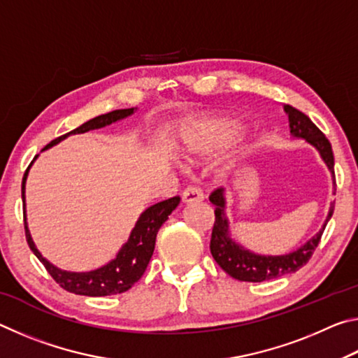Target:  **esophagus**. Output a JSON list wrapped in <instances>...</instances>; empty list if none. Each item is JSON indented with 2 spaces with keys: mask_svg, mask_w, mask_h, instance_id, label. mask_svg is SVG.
Instances as JSON below:
<instances>
[{
  "mask_svg": "<svg viewBox=\"0 0 358 358\" xmlns=\"http://www.w3.org/2000/svg\"><path fill=\"white\" fill-rule=\"evenodd\" d=\"M203 201V192L199 186H187L183 191V202L185 203H192V202H201Z\"/></svg>",
  "mask_w": 358,
  "mask_h": 358,
  "instance_id": "1",
  "label": "esophagus"
}]
</instances>
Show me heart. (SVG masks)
Instances as JSON below:
<instances>
[{
  "label": "heart",
  "mask_w": 358,
  "mask_h": 358,
  "mask_svg": "<svg viewBox=\"0 0 358 358\" xmlns=\"http://www.w3.org/2000/svg\"><path fill=\"white\" fill-rule=\"evenodd\" d=\"M240 123L232 118H215L197 124L186 141V153L202 156L211 153L237 134Z\"/></svg>",
  "instance_id": "b5f03b06"
}]
</instances>
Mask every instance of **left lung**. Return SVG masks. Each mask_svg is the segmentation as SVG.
Wrapping results in <instances>:
<instances>
[{
	"mask_svg": "<svg viewBox=\"0 0 358 358\" xmlns=\"http://www.w3.org/2000/svg\"><path fill=\"white\" fill-rule=\"evenodd\" d=\"M284 110L289 115V124L290 132L295 137L306 138L308 142L314 145L319 150L320 156L325 161V164L335 177V159H333L331 143L325 134L320 131L316 124L313 123L311 118L300 110H296L292 106H286ZM210 202L215 205V224L213 230H211V240H210V251L211 256L216 260V264L226 271L229 276L235 278L238 281L246 282H262L273 280V278H280L289 273H295L300 270L303 265L310 262L314 251L319 245L320 238H322L324 229L327 222L333 215V208L335 203L330 207L329 216H327L324 227L319 230L317 235L303 245L300 250H296L286 256H257L246 251L240 245H235L232 240L229 238L227 234V217L224 216V197L222 189H215L210 194Z\"/></svg>",
	"mask_w": 358,
	"mask_h": 358,
	"instance_id": "left-lung-1",
	"label": "left lung"
}]
</instances>
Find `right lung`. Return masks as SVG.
Instances as JSON below:
<instances>
[{
	"mask_svg": "<svg viewBox=\"0 0 358 358\" xmlns=\"http://www.w3.org/2000/svg\"><path fill=\"white\" fill-rule=\"evenodd\" d=\"M132 112H134V108H120V110L99 115V117L87 121V123L78 126V128L68 132V134L57 137L55 141H52L47 147H44V150L58 143L59 141H63V138L68 137L69 134H80V132L104 128L107 124H112L113 121L128 117ZM28 169L25 171V175H23L22 180L23 202H25V180L28 175ZM178 203L180 197L175 196L167 199V201L151 205L150 208L145 210L142 216L138 217L136 227L132 229L128 243L121 248L117 259L112 260L110 264H107L99 270L90 271V273H69V271H62L58 270L57 266L48 264L47 260L41 256V252L36 250L31 235L28 232L25 213H23V224H25V235L29 250H31L34 252V256L41 260L42 265L45 266L47 273L55 280L59 287L68 290V292L87 296L117 295L129 290L138 280H141L145 270H147L151 256H153L157 230H159L162 224L167 221L169 215L178 207Z\"/></svg>",
	"mask_w": 358,
	"mask_h": 358,
	"instance_id": "add662e5",
	"label": "right lung"
}]
</instances>
